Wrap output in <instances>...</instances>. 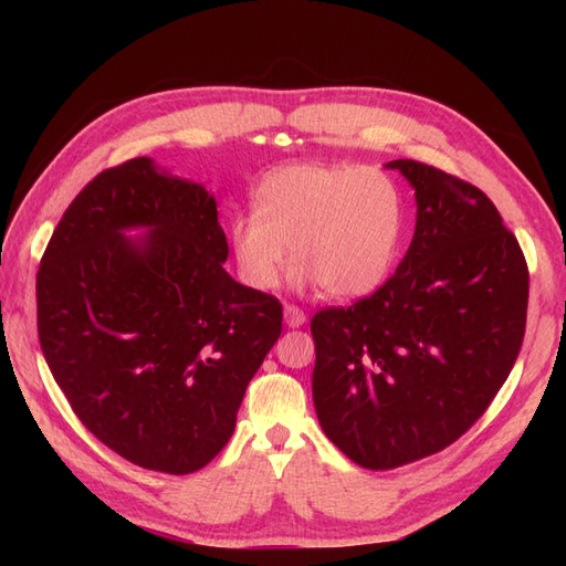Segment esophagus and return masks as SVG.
<instances>
[{"mask_svg": "<svg viewBox=\"0 0 566 566\" xmlns=\"http://www.w3.org/2000/svg\"><path fill=\"white\" fill-rule=\"evenodd\" d=\"M306 323V314L295 304H285V325L287 328H300Z\"/></svg>", "mask_w": 566, "mask_h": 566, "instance_id": "obj_1", "label": "esophagus"}]
</instances>
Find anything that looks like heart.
I'll use <instances>...</instances> for the list:
<instances>
[{"label": "heart", "instance_id": "b5f03b06", "mask_svg": "<svg viewBox=\"0 0 566 566\" xmlns=\"http://www.w3.org/2000/svg\"><path fill=\"white\" fill-rule=\"evenodd\" d=\"M403 231L397 181L361 165L300 163L276 169L252 193V212L229 224L241 281L279 285L290 251L293 281L337 300L366 297L389 276Z\"/></svg>", "mask_w": 566, "mask_h": 566}]
</instances>
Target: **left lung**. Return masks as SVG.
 <instances>
[{"mask_svg":"<svg viewBox=\"0 0 566 566\" xmlns=\"http://www.w3.org/2000/svg\"><path fill=\"white\" fill-rule=\"evenodd\" d=\"M418 219L397 273L349 310L312 318L316 416L356 465L391 470L451 447L484 416L517 361L528 269L476 186L391 160Z\"/></svg>","mask_w":566,"mask_h":566,"instance_id":"obj_1","label":"left lung"}]
</instances>
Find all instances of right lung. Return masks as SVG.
<instances>
[{"label":"right lung","mask_w":566,"mask_h":566,"mask_svg":"<svg viewBox=\"0 0 566 566\" xmlns=\"http://www.w3.org/2000/svg\"><path fill=\"white\" fill-rule=\"evenodd\" d=\"M227 256L214 196L153 158L84 186L44 250L38 333L49 370L82 424L134 465H208L281 337V302L235 283Z\"/></svg>","instance_id":"obj_1"}]
</instances>
